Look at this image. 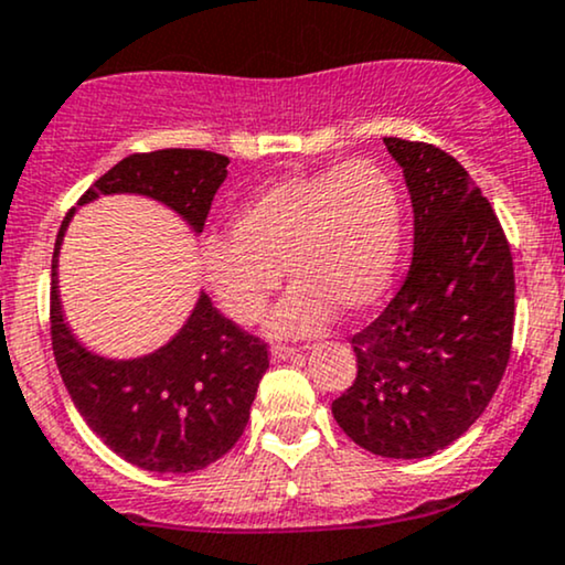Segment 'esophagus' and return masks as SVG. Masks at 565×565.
I'll return each instance as SVG.
<instances>
[{"instance_id": "1", "label": "esophagus", "mask_w": 565, "mask_h": 565, "mask_svg": "<svg viewBox=\"0 0 565 565\" xmlns=\"http://www.w3.org/2000/svg\"><path fill=\"white\" fill-rule=\"evenodd\" d=\"M270 358H274L276 363H281V360L300 358V350H297V348H287V344H274V348H270Z\"/></svg>"}]
</instances>
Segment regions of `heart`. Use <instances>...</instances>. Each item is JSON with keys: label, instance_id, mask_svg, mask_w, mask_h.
Wrapping results in <instances>:
<instances>
[{"label": "heart", "instance_id": "heart-1", "mask_svg": "<svg viewBox=\"0 0 565 565\" xmlns=\"http://www.w3.org/2000/svg\"><path fill=\"white\" fill-rule=\"evenodd\" d=\"M228 236H210L200 268L231 321H260L281 284L295 278L270 318L281 337L321 331L331 310L360 312L390 287L403 239V200L376 160H348L316 173L276 179L244 200Z\"/></svg>", "mask_w": 565, "mask_h": 565}]
</instances>
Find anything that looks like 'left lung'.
<instances>
[{
  "label": "left lung",
  "mask_w": 565,
  "mask_h": 565,
  "mask_svg": "<svg viewBox=\"0 0 565 565\" xmlns=\"http://www.w3.org/2000/svg\"><path fill=\"white\" fill-rule=\"evenodd\" d=\"M413 202V263L382 316L350 339L358 376L331 403L344 434L382 458H429L471 429L513 344L511 244L452 154L384 136Z\"/></svg>",
  "instance_id": "left-lung-1"
}]
</instances>
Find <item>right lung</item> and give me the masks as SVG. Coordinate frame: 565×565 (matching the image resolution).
<instances>
[{"label": "right lung", "mask_w": 565, "mask_h": 565, "mask_svg": "<svg viewBox=\"0 0 565 565\" xmlns=\"http://www.w3.org/2000/svg\"><path fill=\"white\" fill-rule=\"evenodd\" d=\"M226 166V154L207 149L136 152L99 175L78 202L84 205L99 194H145L202 231ZM67 221L71 213L52 255L50 331L73 405L115 455L145 471L189 473L215 463L247 426L257 384L268 371V344L202 295L186 326L152 355H92L73 339L57 297V249Z\"/></svg>", "instance_id": "obj_1"}]
</instances>
